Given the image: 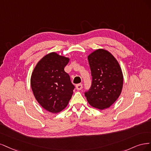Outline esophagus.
Masks as SVG:
<instances>
[{
    "label": "esophagus",
    "mask_w": 151,
    "mask_h": 151,
    "mask_svg": "<svg viewBox=\"0 0 151 151\" xmlns=\"http://www.w3.org/2000/svg\"><path fill=\"white\" fill-rule=\"evenodd\" d=\"M82 87H83V85H82L81 83L77 84V85H76V90H81V89H82Z\"/></svg>",
    "instance_id": "obj_1"
}]
</instances>
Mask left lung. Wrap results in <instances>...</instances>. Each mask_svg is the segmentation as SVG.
I'll list each match as a JSON object with an SVG mask.
<instances>
[{
	"label": "left lung",
	"mask_w": 151,
	"mask_h": 151,
	"mask_svg": "<svg viewBox=\"0 0 151 151\" xmlns=\"http://www.w3.org/2000/svg\"><path fill=\"white\" fill-rule=\"evenodd\" d=\"M88 60L92 82L85 95L93 107L107 109L121 93L124 82L122 71L115 57L106 50H95L88 55Z\"/></svg>",
	"instance_id": "obj_1"
}]
</instances>
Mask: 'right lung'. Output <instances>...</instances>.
<instances>
[{"mask_svg": "<svg viewBox=\"0 0 151 151\" xmlns=\"http://www.w3.org/2000/svg\"><path fill=\"white\" fill-rule=\"evenodd\" d=\"M68 58L52 52L37 63L31 78V86L35 99L42 108L56 114L66 108L75 86L64 70Z\"/></svg>", "mask_w": 151, "mask_h": 151, "instance_id": "right-lung-1", "label": "right lung"}]
</instances>
